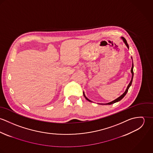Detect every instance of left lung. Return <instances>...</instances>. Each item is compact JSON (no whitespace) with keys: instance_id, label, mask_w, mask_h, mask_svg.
Masks as SVG:
<instances>
[{"instance_id":"8db88e82","label":"left lung","mask_w":153,"mask_h":153,"mask_svg":"<svg viewBox=\"0 0 153 153\" xmlns=\"http://www.w3.org/2000/svg\"><path fill=\"white\" fill-rule=\"evenodd\" d=\"M121 39H123V42H124V44H126V45L127 46V47L128 48V49H129V46H128V45L127 44V41H126V39L124 38V37H121ZM131 59H132V57H131ZM133 68H134V65H133V62H132V68H131V74H132V77H131V81H130V82L129 83V84H128V85L127 86V89H126V91L121 95V96H120L118 98H117V99H115V100H114V101H111V102H108V103H107V104H102V105H111V104H114V103H115V102H118V101H120V100H121L124 97H125V95H126V94L127 93V92H128V89H129V88L130 87V86L131 85V84H132V79H133V76H134V72H133ZM83 94H84V97L85 98V99L88 100V101H89V102H92V101H91V100H89L88 98L87 97L85 96V93H84V92H83Z\"/></svg>"}]
</instances>
